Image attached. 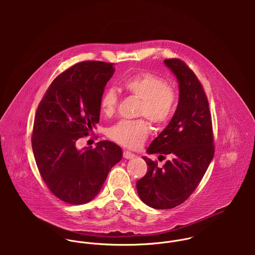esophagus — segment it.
I'll return each mask as SVG.
<instances>
[{
	"label": "esophagus",
	"instance_id": "obj_1",
	"mask_svg": "<svg viewBox=\"0 0 255 255\" xmlns=\"http://www.w3.org/2000/svg\"><path fill=\"white\" fill-rule=\"evenodd\" d=\"M123 155H124V157H125L126 159H132V158H134V156H135V154H133L132 152L128 151V150H124Z\"/></svg>",
	"mask_w": 255,
	"mask_h": 255
}]
</instances>
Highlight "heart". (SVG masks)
<instances>
[{"mask_svg":"<svg viewBox=\"0 0 255 255\" xmlns=\"http://www.w3.org/2000/svg\"><path fill=\"white\" fill-rule=\"evenodd\" d=\"M128 94L140 100L136 110L137 117H144L156 127L165 126L172 118L177 104V93L161 76L149 72L135 73L123 81ZM119 97L116 90L107 88L100 100L102 113L112 117L118 108ZM149 132L144 119L120 121L109 129V137L118 144L131 149L143 144Z\"/></svg>","mask_w":255,"mask_h":255,"instance_id":"heart-1","label":"heart"}]
</instances>
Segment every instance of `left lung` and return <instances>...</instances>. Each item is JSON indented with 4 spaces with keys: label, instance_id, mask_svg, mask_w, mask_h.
<instances>
[{
    "label": "left lung",
    "instance_id": "1",
    "mask_svg": "<svg viewBox=\"0 0 255 255\" xmlns=\"http://www.w3.org/2000/svg\"><path fill=\"white\" fill-rule=\"evenodd\" d=\"M165 65L177 76L179 104L167 128L147 151L171 155L162 168L143 157L145 176L136 182L140 199L156 209L174 208L196 189L214 157L212 120L208 99L201 82L180 59H167Z\"/></svg>",
    "mask_w": 255,
    "mask_h": 255
}]
</instances>
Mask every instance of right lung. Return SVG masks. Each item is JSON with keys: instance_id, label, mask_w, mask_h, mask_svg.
<instances>
[{"instance_id": "right-lung-1", "label": "right lung", "mask_w": 255, "mask_h": 255, "mask_svg": "<svg viewBox=\"0 0 255 255\" xmlns=\"http://www.w3.org/2000/svg\"><path fill=\"white\" fill-rule=\"evenodd\" d=\"M113 64L84 61L60 73L38 105L31 137L37 168L48 188L70 204H84L101 190L112 167L122 159L108 140L77 150L100 118V100Z\"/></svg>"}]
</instances>
